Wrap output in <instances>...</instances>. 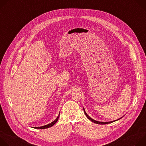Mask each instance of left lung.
<instances>
[{"mask_svg":"<svg viewBox=\"0 0 146 146\" xmlns=\"http://www.w3.org/2000/svg\"><path fill=\"white\" fill-rule=\"evenodd\" d=\"M83 110H84V113H85V114H86V117L90 120V121H91L92 122H94V123H98V124H101V125H103V124H108V123H111V122H114V121H118V120H119V119H121V118H122V117H121V118H119V119H116V120H114V121H109V122H101V121H96V120H94V119H92V118H91L87 114V113L86 112V111H85V109H84V108H83Z\"/></svg>","mask_w":146,"mask_h":146,"instance_id":"left-lung-1","label":"left lung"}]
</instances>
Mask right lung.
<instances>
[{
    "instance_id": "add662e5",
    "label": "right lung",
    "mask_w": 146,
    "mask_h": 146,
    "mask_svg": "<svg viewBox=\"0 0 146 146\" xmlns=\"http://www.w3.org/2000/svg\"><path fill=\"white\" fill-rule=\"evenodd\" d=\"M59 114L58 116V117L54 120L52 122L47 124V125H44V126H42V127H34V128H36V129H46V128H50L51 127H52L57 122V121L58 120V118H59Z\"/></svg>"
}]
</instances>
